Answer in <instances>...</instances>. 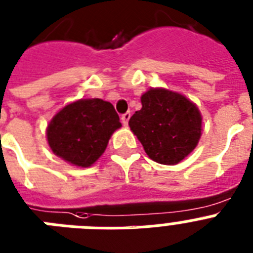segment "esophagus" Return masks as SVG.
Here are the masks:
<instances>
[{"label":"esophagus","instance_id":"esophagus-1","mask_svg":"<svg viewBox=\"0 0 253 253\" xmlns=\"http://www.w3.org/2000/svg\"><path fill=\"white\" fill-rule=\"evenodd\" d=\"M130 117H131L130 112H127V113L122 114V117H121V121H122L123 126H127V125H128V120H130Z\"/></svg>","mask_w":253,"mask_h":253}]
</instances>
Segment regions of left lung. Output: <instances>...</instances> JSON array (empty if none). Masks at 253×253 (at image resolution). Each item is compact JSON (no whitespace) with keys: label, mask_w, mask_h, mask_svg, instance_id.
Here are the masks:
<instances>
[{"label":"left lung","mask_w":253,"mask_h":253,"mask_svg":"<svg viewBox=\"0 0 253 253\" xmlns=\"http://www.w3.org/2000/svg\"><path fill=\"white\" fill-rule=\"evenodd\" d=\"M141 109L128 121L150 159L177 165L194 150L202 135L198 107L179 92L150 88L141 95Z\"/></svg>","instance_id":"left-lung-1"}]
</instances>
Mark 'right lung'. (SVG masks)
I'll return each mask as SVG.
<instances>
[{
  "label": "right lung",
  "mask_w": 253,
  "mask_h": 253,
  "mask_svg": "<svg viewBox=\"0 0 253 253\" xmlns=\"http://www.w3.org/2000/svg\"><path fill=\"white\" fill-rule=\"evenodd\" d=\"M122 126L109 101L81 99L68 104L50 121L48 145L65 162L90 167L107 149L112 133Z\"/></svg>",
  "instance_id": "right-lung-1"
}]
</instances>
